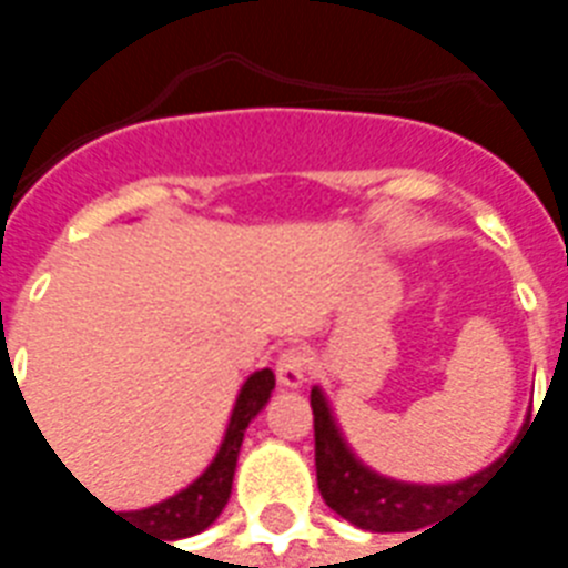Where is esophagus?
I'll list each match as a JSON object with an SVG mask.
<instances>
[{"label":"esophagus","mask_w":568,"mask_h":568,"mask_svg":"<svg viewBox=\"0 0 568 568\" xmlns=\"http://www.w3.org/2000/svg\"><path fill=\"white\" fill-rule=\"evenodd\" d=\"M310 381V358L301 349H285L276 362V383L283 389H301Z\"/></svg>","instance_id":"esophagus-1"}]
</instances>
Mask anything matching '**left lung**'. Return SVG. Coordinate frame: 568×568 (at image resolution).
Wrapping results in <instances>:
<instances>
[{
    "mask_svg": "<svg viewBox=\"0 0 568 568\" xmlns=\"http://www.w3.org/2000/svg\"><path fill=\"white\" fill-rule=\"evenodd\" d=\"M310 405H313V428H316V480H320L322 499L344 520L368 532H414L419 526H426L440 508L471 493V487L501 463L496 459L475 475L450 480V484L395 480L358 459L322 386H313ZM526 426L529 419L524 423V428Z\"/></svg>",
    "mask_w": 568,
    "mask_h": 568,
    "instance_id": "obj_1",
    "label": "left lung"
}]
</instances>
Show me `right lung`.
Returning <instances> with one entry per match:
<instances>
[{
    "label": "right lung",
    "instance_id": "right-lung-1",
    "mask_svg": "<svg viewBox=\"0 0 568 568\" xmlns=\"http://www.w3.org/2000/svg\"><path fill=\"white\" fill-rule=\"evenodd\" d=\"M273 386H276V381H273L271 368L248 374L243 386H240V393H236L234 410H231L224 438L215 456H212V463L187 487L173 493L170 499L149 505V508H140V511H121L124 517H130L128 524H136V529H145L151 536L166 538V541L197 536L206 526L215 524L227 499H231L236 456H240V447H243V435H246L248 423L267 407Z\"/></svg>",
    "mask_w": 568,
    "mask_h": 568
}]
</instances>
